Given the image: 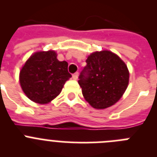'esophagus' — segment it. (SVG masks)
I'll list each match as a JSON object with an SVG mask.
<instances>
[{"label":"esophagus","instance_id":"esophagus-1","mask_svg":"<svg viewBox=\"0 0 157 157\" xmlns=\"http://www.w3.org/2000/svg\"><path fill=\"white\" fill-rule=\"evenodd\" d=\"M78 72H75L74 74L72 75V78H73V79L76 80L78 78Z\"/></svg>","mask_w":157,"mask_h":157}]
</instances>
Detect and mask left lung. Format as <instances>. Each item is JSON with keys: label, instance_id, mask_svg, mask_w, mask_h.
I'll return each instance as SVG.
<instances>
[{"label": "left lung", "instance_id": "obj_1", "mask_svg": "<svg viewBox=\"0 0 157 157\" xmlns=\"http://www.w3.org/2000/svg\"><path fill=\"white\" fill-rule=\"evenodd\" d=\"M78 76V84L88 103L103 109L116 103L127 90L129 71L127 65L110 51L94 52Z\"/></svg>", "mask_w": 157, "mask_h": 157}]
</instances>
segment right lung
Here are the masks:
<instances>
[{
  "label": "right lung",
  "instance_id": "obj_1",
  "mask_svg": "<svg viewBox=\"0 0 157 157\" xmlns=\"http://www.w3.org/2000/svg\"><path fill=\"white\" fill-rule=\"evenodd\" d=\"M54 51L32 55L23 67L19 82L27 98L38 104H46L56 98L64 83L71 77L68 63L59 61Z\"/></svg>",
  "mask_w": 157,
  "mask_h": 157
}]
</instances>
